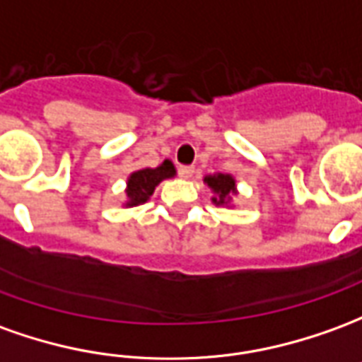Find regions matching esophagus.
Returning <instances> with one entry per match:
<instances>
[{"mask_svg":"<svg viewBox=\"0 0 362 362\" xmlns=\"http://www.w3.org/2000/svg\"><path fill=\"white\" fill-rule=\"evenodd\" d=\"M178 174H180L182 178H192V174H194V166H180V168H178Z\"/></svg>","mask_w":362,"mask_h":362,"instance_id":"obj_1","label":"esophagus"}]
</instances>
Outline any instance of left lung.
<instances>
[{
    "mask_svg": "<svg viewBox=\"0 0 362 362\" xmlns=\"http://www.w3.org/2000/svg\"><path fill=\"white\" fill-rule=\"evenodd\" d=\"M204 182H206L207 186H209V189L214 192L211 202H214L216 206H233V199L239 192H237V182H235V178L231 174H207V176H204Z\"/></svg>",
    "mask_w": 362,
    "mask_h": 362,
    "instance_id": "obj_1",
    "label": "left lung"
}]
</instances>
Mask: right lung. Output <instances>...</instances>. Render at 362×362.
Instances as JSON below:
<instances>
[{
	"instance_id": "right-lung-1",
	"label": "right lung",
	"mask_w": 362,
	"mask_h": 362,
	"mask_svg": "<svg viewBox=\"0 0 362 362\" xmlns=\"http://www.w3.org/2000/svg\"><path fill=\"white\" fill-rule=\"evenodd\" d=\"M173 176H176V168H174L173 160H168V158L156 168H141V170L131 173L127 178V188H125L127 202L123 206L135 207L145 204L151 199L156 186Z\"/></svg>"
}]
</instances>
